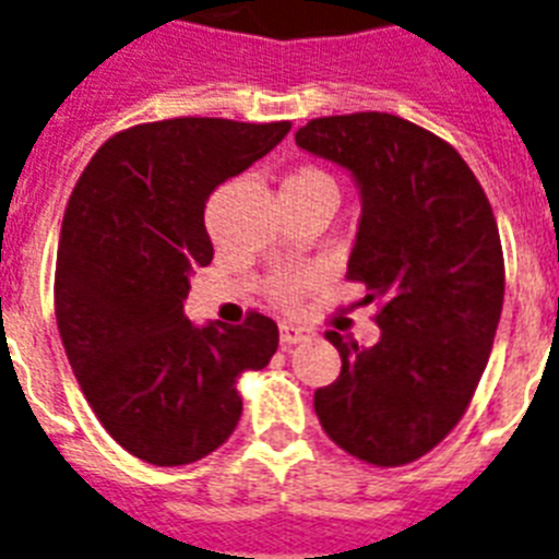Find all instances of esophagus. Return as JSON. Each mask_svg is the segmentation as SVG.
Masks as SVG:
<instances>
[{
	"instance_id": "1",
	"label": "esophagus",
	"mask_w": 559,
	"mask_h": 559,
	"mask_svg": "<svg viewBox=\"0 0 559 559\" xmlns=\"http://www.w3.org/2000/svg\"><path fill=\"white\" fill-rule=\"evenodd\" d=\"M313 331L306 329V325H299V322H283L280 325V340H283V345H294V343H302V340H308Z\"/></svg>"
}]
</instances>
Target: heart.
<instances>
[{"label": "heart", "mask_w": 559, "mask_h": 559, "mask_svg": "<svg viewBox=\"0 0 559 559\" xmlns=\"http://www.w3.org/2000/svg\"><path fill=\"white\" fill-rule=\"evenodd\" d=\"M283 191H334V177L329 170H322L320 165H299L297 170H290L283 182ZM317 283V276L306 274V271H297V274H280L274 276L265 288L271 302H276L280 308H297L302 299L308 297L311 285Z\"/></svg>", "instance_id": "heart-1"}]
</instances>
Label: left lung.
<instances>
[{
  "label": "left lung",
  "instance_id": "obj_1",
  "mask_svg": "<svg viewBox=\"0 0 559 559\" xmlns=\"http://www.w3.org/2000/svg\"><path fill=\"white\" fill-rule=\"evenodd\" d=\"M297 145L359 182L345 276L366 285L382 331L373 348L325 331L343 371L313 412L362 463L408 465L454 431L486 371L506 294L495 211L449 142L394 114L311 119Z\"/></svg>",
  "mask_w": 559,
  "mask_h": 559
}]
</instances>
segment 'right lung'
I'll return each instance as SVG.
<instances>
[{
    "instance_id": "add662e5",
    "label": "right lung",
    "mask_w": 559,
    "mask_h": 559,
    "mask_svg": "<svg viewBox=\"0 0 559 559\" xmlns=\"http://www.w3.org/2000/svg\"><path fill=\"white\" fill-rule=\"evenodd\" d=\"M290 122L179 117L114 133L82 170L62 219L53 308L87 405L124 451L188 465L234 435L237 380L271 362L280 331L197 329L182 311L193 269L214 260L205 202Z\"/></svg>"
}]
</instances>
